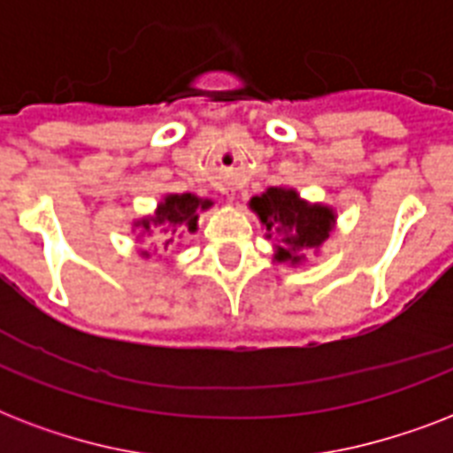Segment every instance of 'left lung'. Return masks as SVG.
<instances>
[{
    "mask_svg": "<svg viewBox=\"0 0 453 453\" xmlns=\"http://www.w3.org/2000/svg\"><path fill=\"white\" fill-rule=\"evenodd\" d=\"M251 209L261 216V223L268 230L284 234V244L289 249H277V261H301L298 249H317L331 233L334 211L319 204H305L294 190L270 188L261 197L251 199Z\"/></svg>",
    "mask_w": 453,
    "mask_h": 453,
    "instance_id": "obj_1",
    "label": "left lung"
}]
</instances>
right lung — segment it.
<instances>
[{
	"instance_id": "add662e5",
	"label": "right lung",
	"mask_w": 453,
	"mask_h": 453,
	"mask_svg": "<svg viewBox=\"0 0 453 453\" xmlns=\"http://www.w3.org/2000/svg\"><path fill=\"white\" fill-rule=\"evenodd\" d=\"M209 206H211L209 199H199L195 195H169L159 204V209H157V216L152 219V223L155 226H164V230H169L171 234L176 233L178 227H185V230L195 233L197 230V211L209 209ZM141 226L145 230H150V220H143ZM169 242H173V237L166 240L164 247H169Z\"/></svg>"
}]
</instances>
